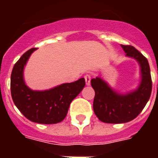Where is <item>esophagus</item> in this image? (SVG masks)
Masks as SVG:
<instances>
[{"mask_svg":"<svg viewBox=\"0 0 158 158\" xmlns=\"http://www.w3.org/2000/svg\"><path fill=\"white\" fill-rule=\"evenodd\" d=\"M84 78L85 79V84L87 85H90V79H91V77L89 74H85V75L84 76Z\"/></svg>","mask_w":158,"mask_h":158,"instance_id":"1","label":"esophagus"}]
</instances>
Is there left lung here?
Masks as SVG:
<instances>
[{
  "label": "left lung",
  "mask_w": 158,
  "mask_h": 158,
  "mask_svg": "<svg viewBox=\"0 0 158 158\" xmlns=\"http://www.w3.org/2000/svg\"><path fill=\"white\" fill-rule=\"evenodd\" d=\"M121 46L127 56L136 59L139 63L141 82L135 91L119 95L102 79H91V86L95 90L93 109L99 120L106 123H123L135 118L145 107L152 93V81L146 57L132 45Z\"/></svg>",
  "instance_id": "left-lung-1"
}]
</instances>
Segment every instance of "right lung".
Instances as JSON below:
<instances>
[{
  "label": "right lung",
  "instance_id": "add662e5",
  "mask_svg": "<svg viewBox=\"0 0 158 158\" xmlns=\"http://www.w3.org/2000/svg\"><path fill=\"white\" fill-rule=\"evenodd\" d=\"M36 48H31L16 62L11 74L12 101L30 121L43 124H52L62 121L67 116L70 103L85 85L84 78L75 82L62 84L53 89L35 91L26 85L23 80V68Z\"/></svg>",
  "mask_w": 158,
  "mask_h": 158
}]
</instances>
